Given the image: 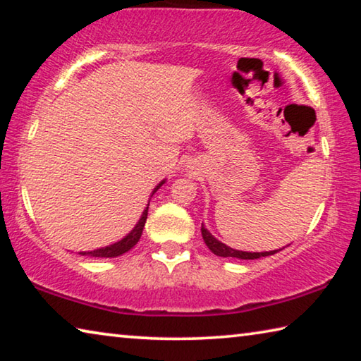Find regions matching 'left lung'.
<instances>
[{
	"mask_svg": "<svg viewBox=\"0 0 361 361\" xmlns=\"http://www.w3.org/2000/svg\"><path fill=\"white\" fill-rule=\"evenodd\" d=\"M202 237L207 243V247H209L213 253L216 256H223V258H239V259H258L262 258V256H271L274 253L280 252V250H274V252H262V253H250V252H239V250H234L228 245H224L219 240H216L215 237H213L209 231H207L204 226H202Z\"/></svg>",
	"mask_w": 361,
	"mask_h": 361,
	"instance_id": "obj_1",
	"label": "left lung"
}]
</instances>
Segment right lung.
<instances>
[{
	"label": "right lung",
	"instance_id": "add662e5",
	"mask_svg": "<svg viewBox=\"0 0 361 361\" xmlns=\"http://www.w3.org/2000/svg\"><path fill=\"white\" fill-rule=\"evenodd\" d=\"M162 185H164V181L159 183V185L154 188V191H152V194H154ZM146 218H148V207H146V210L143 212V215H142V218H140V221L137 223L135 228H133L130 234H127L124 239L113 243V245H109V247L94 250V252H87V253L81 252L79 255H82V256L84 255L94 256V258H114V256H119L122 253L129 252L132 247L137 245V242L140 240V237H142V232H143V228H145Z\"/></svg>",
	"mask_w": 361,
	"mask_h": 361
}]
</instances>
